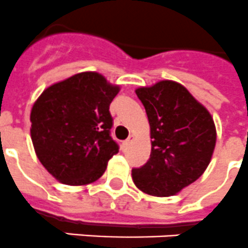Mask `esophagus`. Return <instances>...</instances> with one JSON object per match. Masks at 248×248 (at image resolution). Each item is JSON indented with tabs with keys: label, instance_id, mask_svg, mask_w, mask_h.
<instances>
[{
	"label": "esophagus",
	"instance_id": "34e87169",
	"mask_svg": "<svg viewBox=\"0 0 248 248\" xmlns=\"http://www.w3.org/2000/svg\"><path fill=\"white\" fill-rule=\"evenodd\" d=\"M133 140H134V136H129V138L126 139L125 142H124V146H125V147L130 146V144H132Z\"/></svg>",
	"mask_w": 248,
	"mask_h": 248
}]
</instances>
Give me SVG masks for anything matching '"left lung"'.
<instances>
[{
    "label": "left lung",
    "mask_w": 248,
    "mask_h": 248,
    "mask_svg": "<svg viewBox=\"0 0 248 248\" xmlns=\"http://www.w3.org/2000/svg\"><path fill=\"white\" fill-rule=\"evenodd\" d=\"M151 129V157L132 170L134 185L152 196H172L199 179L217 142L210 112L181 83L163 79L136 90Z\"/></svg>",
    "instance_id": "left-lung-1"
}]
</instances>
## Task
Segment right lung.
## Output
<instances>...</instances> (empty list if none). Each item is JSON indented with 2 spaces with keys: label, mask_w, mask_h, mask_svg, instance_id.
Instances as JSON below:
<instances>
[{
  "label": "right lung",
  "mask_w": 248,
  "mask_h": 248,
  "mask_svg": "<svg viewBox=\"0 0 248 248\" xmlns=\"http://www.w3.org/2000/svg\"><path fill=\"white\" fill-rule=\"evenodd\" d=\"M120 91L97 72H81L53 83L30 112L36 157L62 184L81 186L99 180L119 152L110 137L109 106Z\"/></svg>",
  "instance_id": "add662e5"
}]
</instances>
